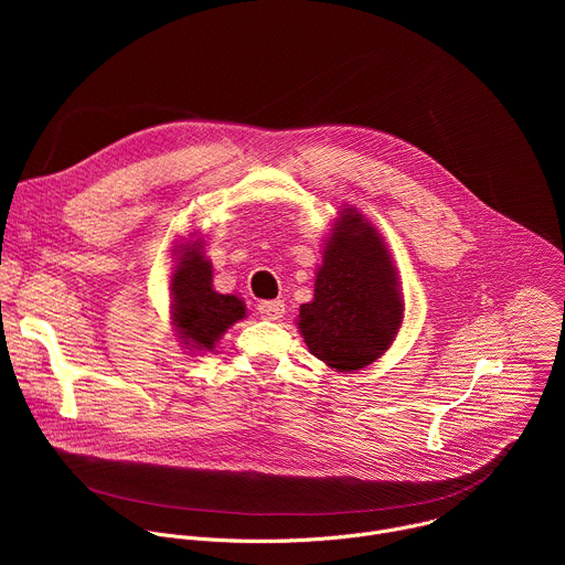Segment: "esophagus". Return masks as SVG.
Returning a JSON list of instances; mask_svg holds the SVG:
<instances>
[{"mask_svg": "<svg viewBox=\"0 0 565 565\" xmlns=\"http://www.w3.org/2000/svg\"><path fill=\"white\" fill-rule=\"evenodd\" d=\"M257 310H259V315H262L264 319H279V317L284 315V301H281V299L262 301V303L257 306Z\"/></svg>", "mask_w": 565, "mask_h": 565, "instance_id": "esophagus-1", "label": "esophagus"}]
</instances>
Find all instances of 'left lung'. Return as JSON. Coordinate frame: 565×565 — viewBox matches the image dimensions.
<instances>
[{
    "instance_id": "left-lung-1",
    "label": "left lung",
    "mask_w": 565,
    "mask_h": 565,
    "mask_svg": "<svg viewBox=\"0 0 565 565\" xmlns=\"http://www.w3.org/2000/svg\"><path fill=\"white\" fill-rule=\"evenodd\" d=\"M315 277L297 321L308 351L335 371L369 366L395 340L405 303L382 236L355 207L340 212Z\"/></svg>"
}]
</instances>
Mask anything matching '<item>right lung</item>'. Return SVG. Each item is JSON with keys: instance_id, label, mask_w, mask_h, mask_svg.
<instances>
[{"instance_id": "add662e5", "label": "right lung", "mask_w": 565, "mask_h": 565, "mask_svg": "<svg viewBox=\"0 0 565 565\" xmlns=\"http://www.w3.org/2000/svg\"><path fill=\"white\" fill-rule=\"evenodd\" d=\"M177 248L179 264L170 284L174 327L190 351H212L234 321L246 317V303L212 288V264L201 253V238Z\"/></svg>"}]
</instances>
